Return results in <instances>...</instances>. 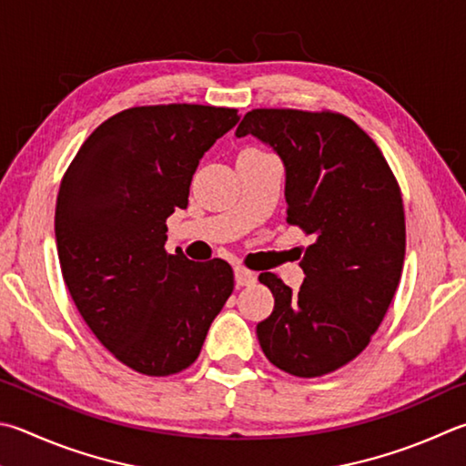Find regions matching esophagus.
Listing matches in <instances>:
<instances>
[{
  "label": "esophagus",
  "instance_id": "34e87169",
  "mask_svg": "<svg viewBox=\"0 0 466 466\" xmlns=\"http://www.w3.org/2000/svg\"><path fill=\"white\" fill-rule=\"evenodd\" d=\"M234 279H236V285L247 287V285H252L257 281V273H252V270L244 268V267H236L234 268Z\"/></svg>",
  "mask_w": 466,
  "mask_h": 466
}]
</instances>
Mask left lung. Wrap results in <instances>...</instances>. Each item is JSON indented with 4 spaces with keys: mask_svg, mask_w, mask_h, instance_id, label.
<instances>
[{
    "mask_svg": "<svg viewBox=\"0 0 466 466\" xmlns=\"http://www.w3.org/2000/svg\"><path fill=\"white\" fill-rule=\"evenodd\" d=\"M248 134L281 158L287 222L311 236L299 291L273 273L258 277L275 298L257 326L260 349L289 375L332 373L367 349L400 285V185L369 134L342 114L252 109L236 130Z\"/></svg>",
    "mask_w": 466,
    "mask_h": 466,
    "instance_id": "1",
    "label": "left lung"
}]
</instances>
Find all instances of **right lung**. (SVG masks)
<instances>
[{
  "label": "right lung",
  "mask_w": 466,
  "mask_h": 466,
  "mask_svg": "<svg viewBox=\"0 0 466 466\" xmlns=\"http://www.w3.org/2000/svg\"><path fill=\"white\" fill-rule=\"evenodd\" d=\"M238 120L236 109L196 104L124 109L63 177L55 236L66 289L97 340L142 375L193 365L234 289L226 260L193 262L165 244L199 160Z\"/></svg>",
  "instance_id": "1"
}]
</instances>
